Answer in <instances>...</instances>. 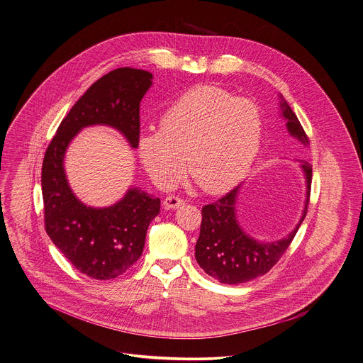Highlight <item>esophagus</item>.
I'll list each match as a JSON object with an SVG mask.
<instances>
[{
    "label": "esophagus",
    "instance_id": "1",
    "mask_svg": "<svg viewBox=\"0 0 363 363\" xmlns=\"http://www.w3.org/2000/svg\"><path fill=\"white\" fill-rule=\"evenodd\" d=\"M162 204L167 208H178V207L184 206L185 201H182L181 198H177V196H167L162 201Z\"/></svg>",
    "mask_w": 363,
    "mask_h": 363
}]
</instances>
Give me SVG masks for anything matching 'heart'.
<instances>
[{
  "mask_svg": "<svg viewBox=\"0 0 363 363\" xmlns=\"http://www.w3.org/2000/svg\"><path fill=\"white\" fill-rule=\"evenodd\" d=\"M263 121L259 107L228 90L201 84L162 114L160 129L140 133L138 150L150 178L171 188L185 172L203 191L218 194L240 184L255 162Z\"/></svg>",
  "mask_w": 363,
  "mask_h": 363,
  "instance_id": "1",
  "label": "heart"
}]
</instances>
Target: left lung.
<instances>
[{"label": "left lung", "mask_w": 363, "mask_h": 363, "mask_svg": "<svg viewBox=\"0 0 363 363\" xmlns=\"http://www.w3.org/2000/svg\"><path fill=\"white\" fill-rule=\"evenodd\" d=\"M279 97L280 116L286 122L288 133L303 146H308L309 140L302 125L281 94ZM301 168L306 184L303 211L295 228L281 240L259 241L242 230L237 217V201L242 185L234 188L220 201L201 208V235L195 246V257L208 276L223 284L237 285L266 274L280 260L299 230L308 210L312 165L301 160Z\"/></svg>", "instance_id": "obj_1"}]
</instances>
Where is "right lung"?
Wrapping results in <instances>:
<instances>
[{
	"label": "right lung",
	"mask_w": 363,
	"mask_h": 363,
	"mask_svg": "<svg viewBox=\"0 0 363 363\" xmlns=\"http://www.w3.org/2000/svg\"><path fill=\"white\" fill-rule=\"evenodd\" d=\"M152 84L150 72L128 67L94 82L58 126L43 160L45 231L68 262L94 280L116 279L140 257L147 228L160 213V199L132 186L111 206H87L69 186L65 153L82 129L93 125L118 130L138 149L139 107Z\"/></svg>",
	"instance_id": "right-lung-1"
}]
</instances>
